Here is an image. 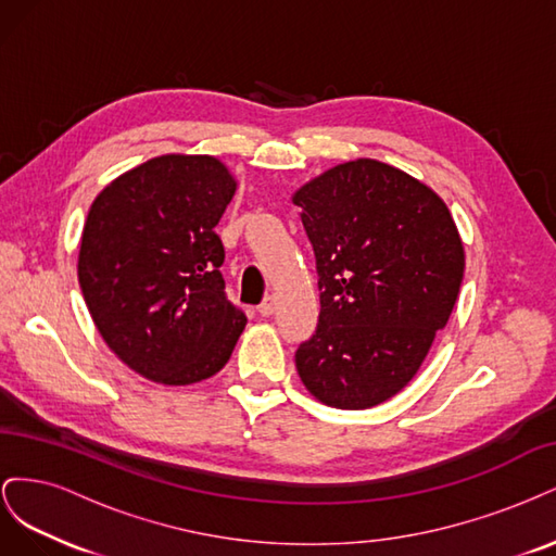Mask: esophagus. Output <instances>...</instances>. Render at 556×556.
Here are the masks:
<instances>
[{"mask_svg": "<svg viewBox=\"0 0 556 556\" xmlns=\"http://www.w3.org/2000/svg\"><path fill=\"white\" fill-rule=\"evenodd\" d=\"M274 311H276V299L274 296H266L262 304L257 306V313L262 315V317H268V315H274Z\"/></svg>", "mask_w": 556, "mask_h": 556, "instance_id": "1", "label": "esophagus"}]
</instances>
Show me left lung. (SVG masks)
Wrapping results in <instances>:
<instances>
[{"mask_svg":"<svg viewBox=\"0 0 556 556\" xmlns=\"http://www.w3.org/2000/svg\"><path fill=\"white\" fill-rule=\"evenodd\" d=\"M315 252L319 317L296 371L327 406L364 410L417 374L457 301L464 245L443 199L378 160H355L294 194Z\"/></svg>","mask_w":556,"mask_h":556,"instance_id":"8db88e82","label":"left lung"}]
</instances>
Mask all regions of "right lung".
<instances>
[{
    "label": "right lung",
    "instance_id": "right-lung-1",
    "mask_svg": "<svg viewBox=\"0 0 556 556\" xmlns=\"http://www.w3.org/2000/svg\"><path fill=\"white\" fill-rule=\"evenodd\" d=\"M233 192L220 160L162 155L106 185L88 213L83 299L106 345L148 380L215 376L248 323L227 299L215 233Z\"/></svg>",
    "mask_w": 556,
    "mask_h": 556
}]
</instances>
